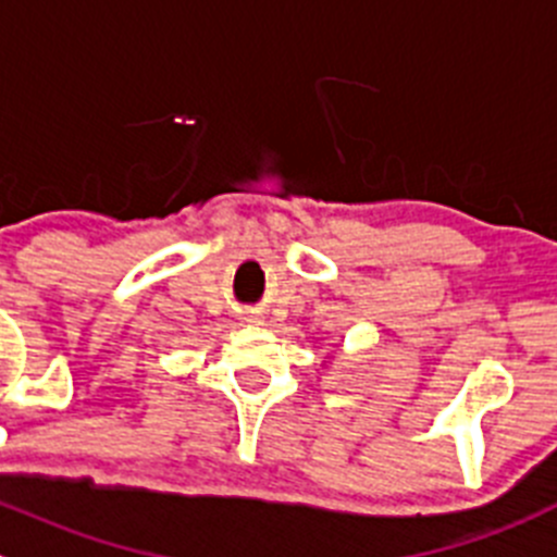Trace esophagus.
Returning <instances> with one entry per match:
<instances>
[{
    "mask_svg": "<svg viewBox=\"0 0 557 557\" xmlns=\"http://www.w3.org/2000/svg\"><path fill=\"white\" fill-rule=\"evenodd\" d=\"M249 322H252V319H249Z\"/></svg>",
    "mask_w": 557,
    "mask_h": 557,
    "instance_id": "1",
    "label": "esophagus"
}]
</instances>
